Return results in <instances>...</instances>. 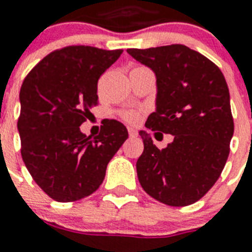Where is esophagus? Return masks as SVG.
<instances>
[{"label":"esophagus","instance_id":"obj_1","mask_svg":"<svg viewBox=\"0 0 252 252\" xmlns=\"http://www.w3.org/2000/svg\"><path fill=\"white\" fill-rule=\"evenodd\" d=\"M128 133H129V136H136V134H137V130L134 129V128L128 126Z\"/></svg>","mask_w":252,"mask_h":252}]
</instances>
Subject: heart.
<instances>
[{
	"mask_svg": "<svg viewBox=\"0 0 252 252\" xmlns=\"http://www.w3.org/2000/svg\"><path fill=\"white\" fill-rule=\"evenodd\" d=\"M123 119L129 123H136L140 119V112L134 110L126 111V112H123Z\"/></svg>",
	"mask_w": 252,
	"mask_h": 252,
	"instance_id": "heart-1",
	"label": "heart"
}]
</instances>
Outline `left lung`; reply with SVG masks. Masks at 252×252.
Segmentation results:
<instances>
[{"label":"left lung","mask_w":252,"mask_h":252,"mask_svg":"<svg viewBox=\"0 0 252 252\" xmlns=\"http://www.w3.org/2000/svg\"><path fill=\"white\" fill-rule=\"evenodd\" d=\"M126 52L157 78V107L145 126L174 136L159 150L140 130L138 182L148 195L171 207L196 203L217 182L230 152L234 122L225 77L209 59L183 44Z\"/></svg>","instance_id":"1"}]
</instances>
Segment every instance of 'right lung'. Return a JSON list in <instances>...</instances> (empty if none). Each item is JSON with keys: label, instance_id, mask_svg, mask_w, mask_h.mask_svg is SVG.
I'll use <instances>...</instances> for the list:
<instances>
[{"label": "right lung", "instance_id": "1", "mask_svg": "<svg viewBox=\"0 0 252 252\" xmlns=\"http://www.w3.org/2000/svg\"><path fill=\"white\" fill-rule=\"evenodd\" d=\"M123 49L70 45L45 56L19 93L21 154L32 179L59 203L77 201L102 184L111 158L128 138L118 120H107L91 138L80 126L98 104L99 77Z\"/></svg>", "mask_w": 252, "mask_h": 252}]
</instances>
